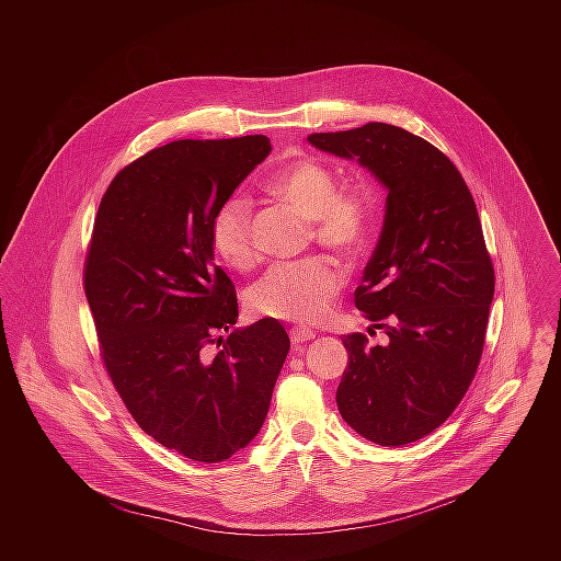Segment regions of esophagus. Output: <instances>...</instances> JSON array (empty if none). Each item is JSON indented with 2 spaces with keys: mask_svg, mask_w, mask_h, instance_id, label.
Listing matches in <instances>:
<instances>
[{
  "mask_svg": "<svg viewBox=\"0 0 561 561\" xmlns=\"http://www.w3.org/2000/svg\"><path fill=\"white\" fill-rule=\"evenodd\" d=\"M313 336H316V332L309 330V328H302V325H296V328L289 330V339H291L294 345H302L305 341H311Z\"/></svg>",
  "mask_w": 561,
  "mask_h": 561,
  "instance_id": "1",
  "label": "esophagus"
}]
</instances>
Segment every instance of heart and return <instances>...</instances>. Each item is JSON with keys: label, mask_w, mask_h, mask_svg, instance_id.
Segmentation results:
<instances>
[{"label": "heart", "mask_w": 561, "mask_h": 561, "mask_svg": "<svg viewBox=\"0 0 561 561\" xmlns=\"http://www.w3.org/2000/svg\"><path fill=\"white\" fill-rule=\"evenodd\" d=\"M267 192L311 220L313 240L341 254H358L374 227L376 196L365 185L336 187L334 174L316 160H300L265 183ZM214 248L220 259L250 270L259 261L252 238V205L245 196L229 198L211 227ZM345 287L341 265L328 256L276 263L252 287L250 305L259 316L291 323L323 320Z\"/></svg>", "instance_id": "obj_1"}]
</instances>
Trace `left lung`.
<instances>
[{
    "instance_id": "1",
    "label": "left lung",
    "mask_w": 561,
    "mask_h": 561,
    "mask_svg": "<svg viewBox=\"0 0 561 561\" xmlns=\"http://www.w3.org/2000/svg\"><path fill=\"white\" fill-rule=\"evenodd\" d=\"M309 142L356 158L389 190L382 236L354 291L389 343L341 336L350 363L336 405L367 440L401 447L449 419L480 367L494 267L478 207L454 161L396 125L311 134Z\"/></svg>"
}]
</instances>
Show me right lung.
<instances>
[{
  "instance_id": "right-lung-1",
  "label": "right lung",
  "mask_w": 561,
  "mask_h": 561,
  "mask_svg": "<svg viewBox=\"0 0 561 561\" xmlns=\"http://www.w3.org/2000/svg\"><path fill=\"white\" fill-rule=\"evenodd\" d=\"M265 136L176 140L127 163L105 190L83 261L101 360L134 421L196 462L229 460L261 430L289 352L280 321H238L211 227L267 158ZM214 342L216 357L206 354Z\"/></svg>"
}]
</instances>
